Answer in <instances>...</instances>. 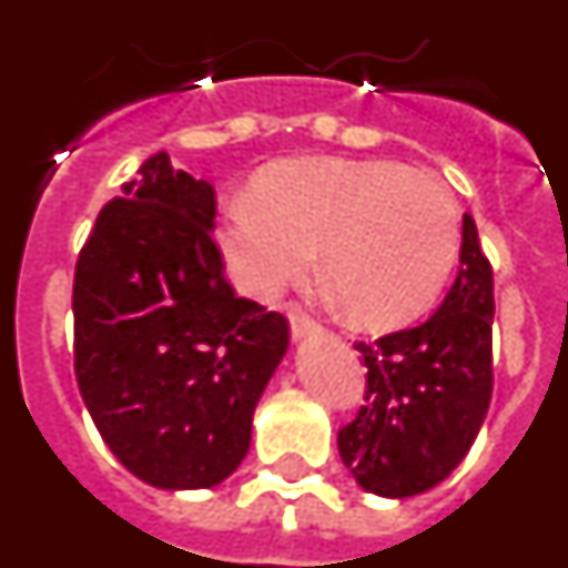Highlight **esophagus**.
I'll return each instance as SVG.
<instances>
[{
    "label": "esophagus",
    "instance_id": "obj_1",
    "mask_svg": "<svg viewBox=\"0 0 568 568\" xmlns=\"http://www.w3.org/2000/svg\"><path fill=\"white\" fill-rule=\"evenodd\" d=\"M290 329H293V338H304L310 333H318V321L310 318L307 313H301V310H290Z\"/></svg>",
    "mask_w": 568,
    "mask_h": 568
}]
</instances>
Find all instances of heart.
<instances>
[{
	"instance_id": "heart-1",
	"label": "heart",
	"mask_w": 568,
	"mask_h": 568,
	"mask_svg": "<svg viewBox=\"0 0 568 568\" xmlns=\"http://www.w3.org/2000/svg\"><path fill=\"white\" fill-rule=\"evenodd\" d=\"M315 247L346 315L395 327L433 307L453 273L458 204L438 179L404 164L313 155L270 164L253 199L224 207V258L250 295H278L307 273Z\"/></svg>"
}]
</instances>
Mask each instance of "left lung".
Masks as SVG:
<instances>
[{"instance_id": "obj_1", "label": "left lung", "mask_w": 568, "mask_h": 568, "mask_svg": "<svg viewBox=\"0 0 568 568\" xmlns=\"http://www.w3.org/2000/svg\"><path fill=\"white\" fill-rule=\"evenodd\" d=\"M491 264L464 215L460 270L438 313L378 341H358L364 406L338 429L341 460L386 498L433 489L464 460L491 400Z\"/></svg>"}]
</instances>
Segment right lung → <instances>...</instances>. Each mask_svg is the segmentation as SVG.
<instances>
[{"instance_id":"obj_1","label":"right lung","mask_w":568,"mask_h":568,"mask_svg":"<svg viewBox=\"0 0 568 568\" xmlns=\"http://www.w3.org/2000/svg\"><path fill=\"white\" fill-rule=\"evenodd\" d=\"M215 193L155 153L79 250L73 366L110 453L159 489H207L244 460L287 318L239 298Z\"/></svg>"}]
</instances>
